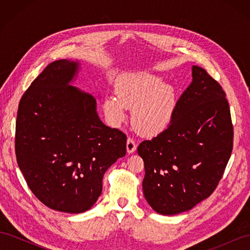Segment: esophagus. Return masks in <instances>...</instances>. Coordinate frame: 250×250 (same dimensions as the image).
I'll use <instances>...</instances> for the list:
<instances>
[{"label": "esophagus", "mask_w": 250, "mask_h": 250, "mask_svg": "<svg viewBox=\"0 0 250 250\" xmlns=\"http://www.w3.org/2000/svg\"><path fill=\"white\" fill-rule=\"evenodd\" d=\"M126 149L128 153H133L135 150H137V143L131 138H128L127 144H126Z\"/></svg>", "instance_id": "1"}]
</instances>
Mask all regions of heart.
I'll use <instances>...</instances> for the list:
<instances>
[{
	"label": "heart",
	"instance_id": "heart-1",
	"mask_svg": "<svg viewBox=\"0 0 250 250\" xmlns=\"http://www.w3.org/2000/svg\"><path fill=\"white\" fill-rule=\"evenodd\" d=\"M116 92L117 96H108L104 101L105 115L112 125L122 123L131 106L133 124L145 134L160 133L172 122L175 90L162 78L150 73L127 74L117 81Z\"/></svg>",
	"mask_w": 250,
	"mask_h": 250
}]
</instances>
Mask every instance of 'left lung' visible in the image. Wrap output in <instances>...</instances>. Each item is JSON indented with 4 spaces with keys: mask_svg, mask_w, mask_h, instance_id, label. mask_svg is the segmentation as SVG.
Segmentation results:
<instances>
[{
    "mask_svg": "<svg viewBox=\"0 0 250 250\" xmlns=\"http://www.w3.org/2000/svg\"><path fill=\"white\" fill-rule=\"evenodd\" d=\"M192 77L168 128L138 148L145 166L144 196L162 215L183 213L209 197L232 151L224 90L200 66H192Z\"/></svg>",
    "mask_w": 250,
    "mask_h": 250,
    "instance_id": "1",
    "label": "left lung"
}]
</instances>
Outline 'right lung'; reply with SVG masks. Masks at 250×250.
Segmentation results:
<instances>
[{"label":"right lung","instance_id":"add662e5","mask_svg":"<svg viewBox=\"0 0 250 250\" xmlns=\"http://www.w3.org/2000/svg\"><path fill=\"white\" fill-rule=\"evenodd\" d=\"M79 66L67 59L48 64L22 95L16 126L17 161L30 190L44 206L70 214L94 206L127 141L103 124L92 95L71 85Z\"/></svg>","mask_w":250,"mask_h":250}]
</instances>
